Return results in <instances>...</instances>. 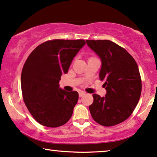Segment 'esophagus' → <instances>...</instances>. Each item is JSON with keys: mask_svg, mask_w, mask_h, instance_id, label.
<instances>
[{"mask_svg": "<svg viewBox=\"0 0 157 157\" xmlns=\"http://www.w3.org/2000/svg\"><path fill=\"white\" fill-rule=\"evenodd\" d=\"M85 94H86V92H84V91H79L78 92V95H79V97H82L83 95H84Z\"/></svg>", "mask_w": 157, "mask_h": 157, "instance_id": "34e87169", "label": "esophagus"}]
</instances>
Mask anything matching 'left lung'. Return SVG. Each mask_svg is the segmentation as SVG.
<instances>
[{
    "label": "left lung",
    "mask_w": 157,
    "mask_h": 157,
    "mask_svg": "<svg viewBox=\"0 0 157 157\" xmlns=\"http://www.w3.org/2000/svg\"><path fill=\"white\" fill-rule=\"evenodd\" d=\"M99 57V78L105 81V96L93 94L89 106L93 119L103 126H113L131 116L139 101L141 80L138 65L125 49L109 40H86Z\"/></svg>",
    "instance_id": "left-lung-1"
}]
</instances>
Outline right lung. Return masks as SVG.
<instances>
[{"label": "right lung", "mask_w": 157, "mask_h": 157, "mask_svg": "<svg viewBox=\"0 0 157 157\" xmlns=\"http://www.w3.org/2000/svg\"><path fill=\"white\" fill-rule=\"evenodd\" d=\"M85 44L83 40L48 41L26 59L21 76L22 95L28 110L41 125L59 127L72 116L78 94L60 88L59 81Z\"/></svg>", "instance_id": "obj_1"}]
</instances>
